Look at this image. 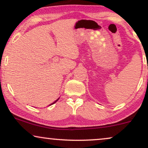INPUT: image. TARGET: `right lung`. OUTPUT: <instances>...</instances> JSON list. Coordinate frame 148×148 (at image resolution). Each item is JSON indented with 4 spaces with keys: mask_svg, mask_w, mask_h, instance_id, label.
<instances>
[{
    "mask_svg": "<svg viewBox=\"0 0 148 148\" xmlns=\"http://www.w3.org/2000/svg\"><path fill=\"white\" fill-rule=\"evenodd\" d=\"M58 99H59V98H58V99H57V100H55V101H54V102L53 103H52V104H50V106H51V105H52V104H54V103H56V102H57V101L58 100Z\"/></svg>",
    "mask_w": 148,
    "mask_h": 148,
    "instance_id": "1",
    "label": "right lung"
}]
</instances>
